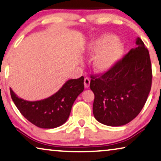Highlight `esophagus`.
I'll return each mask as SVG.
<instances>
[{
  "label": "esophagus",
  "mask_w": 161,
  "mask_h": 161,
  "mask_svg": "<svg viewBox=\"0 0 161 161\" xmlns=\"http://www.w3.org/2000/svg\"><path fill=\"white\" fill-rule=\"evenodd\" d=\"M90 85V79L89 78H84V86L85 88H89Z\"/></svg>",
  "instance_id": "esophagus-1"
}]
</instances>
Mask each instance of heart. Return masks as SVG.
I'll return each mask as SVG.
<instances>
[{
    "instance_id": "heart-1",
    "label": "heart",
    "mask_w": 161,
    "mask_h": 161,
    "mask_svg": "<svg viewBox=\"0 0 161 161\" xmlns=\"http://www.w3.org/2000/svg\"><path fill=\"white\" fill-rule=\"evenodd\" d=\"M124 45L112 34H105L92 39L87 47V52L94 55L92 67L97 72L104 73L113 68L122 58Z\"/></svg>"
}]
</instances>
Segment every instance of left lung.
I'll return each mask as SVG.
<instances>
[{
    "instance_id": "1",
    "label": "left lung",
    "mask_w": 161,
    "mask_h": 161,
    "mask_svg": "<svg viewBox=\"0 0 161 161\" xmlns=\"http://www.w3.org/2000/svg\"><path fill=\"white\" fill-rule=\"evenodd\" d=\"M136 47L100 77L92 76L93 114L99 122L118 127L140 113L150 92L152 66L149 51L139 37Z\"/></svg>"
}]
</instances>
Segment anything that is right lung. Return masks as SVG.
Returning a JSON list of instances; mask_svg holds the SVG:
<instances>
[{
    "mask_svg": "<svg viewBox=\"0 0 161 161\" xmlns=\"http://www.w3.org/2000/svg\"><path fill=\"white\" fill-rule=\"evenodd\" d=\"M84 78L68 80L62 87L49 97L37 101L19 98L12 89L13 102L22 115L40 128L58 127L67 122L76 98L83 91Z\"/></svg>",
    "mask_w": 161,
    "mask_h": 161,
    "instance_id": "1",
    "label": "right lung"
}]
</instances>
